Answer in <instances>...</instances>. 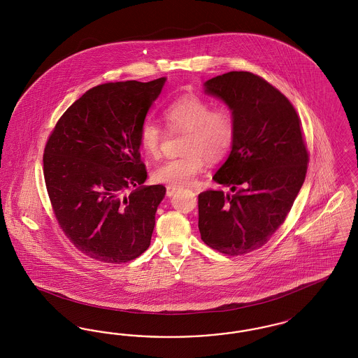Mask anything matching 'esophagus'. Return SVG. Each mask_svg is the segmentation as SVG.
Instances as JSON below:
<instances>
[{"instance_id": "esophagus-1", "label": "esophagus", "mask_w": 358, "mask_h": 358, "mask_svg": "<svg viewBox=\"0 0 358 358\" xmlns=\"http://www.w3.org/2000/svg\"><path fill=\"white\" fill-rule=\"evenodd\" d=\"M177 190H178V187H173V185L166 187V196H168V197H171Z\"/></svg>"}]
</instances>
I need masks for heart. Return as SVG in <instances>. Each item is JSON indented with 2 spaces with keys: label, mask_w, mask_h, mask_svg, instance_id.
I'll return each instance as SVG.
<instances>
[{
  "label": "heart",
  "mask_w": 358,
  "mask_h": 358,
  "mask_svg": "<svg viewBox=\"0 0 358 358\" xmlns=\"http://www.w3.org/2000/svg\"><path fill=\"white\" fill-rule=\"evenodd\" d=\"M164 118L173 131H187L182 157L171 158L153 171V180L173 187L193 182L204 169L205 155L217 159L229 150L235 136V117L228 107L212 108L210 103L197 95H185L169 103ZM139 145L150 157H158L164 141V130L152 120L139 129Z\"/></svg>",
  "instance_id": "1"
}]
</instances>
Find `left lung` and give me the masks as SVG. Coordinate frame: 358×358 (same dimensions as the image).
Here are the masks:
<instances>
[{"label": "left lung", "mask_w": 358, "mask_h": 358, "mask_svg": "<svg viewBox=\"0 0 358 358\" xmlns=\"http://www.w3.org/2000/svg\"><path fill=\"white\" fill-rule=\"evenodd\" d=\"M234 113L231 153L215 173L222 189L199 194V229L210 248L244 255L283 224L306 177V145L289 99L260 76L231 71L204 83Z\"/></svg>", "instance_id": "obj_1"}]
</instances>
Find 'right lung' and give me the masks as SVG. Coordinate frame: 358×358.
Instances as JSON below:
<instances>
[{"mask_svg":"<svg viewBox=\"0 0 358 358\" xmlns=\"http://www.w3.org/2000/svg\"><path fill=\"white\" fill-rule=\"evenodd\" d=\"M165 82L88 90L47 142L44 178L55 216L75 247L95 260L126 263L150 245L166 189L143 185L138 134Z\"/></svg>","mask_w":358,"mask_h":358,"instance_id":"right-lung-1","label":"right lung"}]
</instances>
